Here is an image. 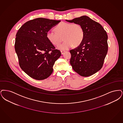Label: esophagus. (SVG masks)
Returning a JSON list of instances; mask_svg holds the SVG:
<instances>
[{
  "label": "esophagus",
  "mask_w": 123,
  "mask_h": 123,
  "mask_svg": "<svg viewBox=\"0 0 123 123\" xmlns=\"http://www.w3.org/2000/svg\"><path fill=\"white\" fill-rule=\"evenodd\" d=\"M61 52L62 55H63L64 53V52H65V51H64V50H61Z\"/></svg>",
  "instance_id": "esophagus-1"
}]
</instances>
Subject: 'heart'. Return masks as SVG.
<instances>
[{
    "label": "heart",
    "instance_id": "1",
    "mask_svg": "<svg viewBox=\"0 0 123 123\" xmlns=\"http://www.w3.org/2000/svg\"><path fill=\"white\" fill-rule=\"evenodd\" d=\"M55 32L49 31L46 33L48 41L54 46L58 45L62 41V44L58 48L61 50H66L72 47H77L82 43L84 37L83 27L79 24L62 22L55 28Z\"/></svg>",
    "mask_w": 123,
    "mask_h": 123
}]
</instances>
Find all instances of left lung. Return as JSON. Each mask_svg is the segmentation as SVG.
Here are the masks:
<instances>
[{
	"label": "left lung",
	"mask_w": 123,
	"mask_h": 123,
	"mask_svg": "<svg viewBox=\"0 0 123 123\" xmlns=\"http://www.w3.org/2000/svg\"><path fill=\"white\" fill-rule=\"evenodd\" d=\"M66 21L80 24L84 31L82 43L70 50L73 69L83 77L94 74L102 68L107 55V32L100 23L86 16Z\"/></svg>",
	"instance_id": "1"
}]
</instances>
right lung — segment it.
<instances>
[{
  "label": "right lung",
  "mask_w": 123,
  "mask_h": 123,
  "mask_svg": "<svg viewBox=\"0 0 123 123\" xmlns=\"http://www.w3.org/2000/svg\"><path fill=\"white\" fill-rule=\"evenodd\" d=\"M61 21L37 18L27 21L16 33L15 49L21 69L36 80L47 79L61 51L48 41L46 33Z\"/></svg>",
  "instance_id": "right-lung-1"
}]
</instances>
